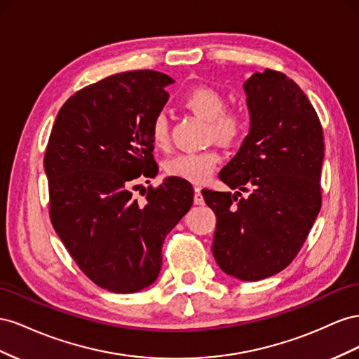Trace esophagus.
Returning <instances> with one entry per match:
<instances>
[{
    "instance_id": "34e87169",
    "label": "esophagus",
    "mask_w": 359,
    "mask_h": 359,
    "mask_svg": "<svg viewBox=\"0 0 359 359\" xmlns=\"http://www.w3.org/2000/svg\"><path fill=\"white\" fill-rule=\"evenodd\" d=\"M194 203L198 204V206H201V204H204V198H203V196H201V188H200V187L194 188Z\"/></svg>"
}]
</instances>
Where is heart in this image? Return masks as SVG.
<instances>
[{
  "label": "heart",
  "instance_id": "1",
  "mask_svg": "<svg viewBox=\"0 0 359 359\" xmlns=\"http://www.w3.org/2000/svg\"><path fill=\"white\" fill-rule=\"evenodd\" d=\"M185 105L209 121V137L219 142H231L242 132V117L236 111H224L225 99L218 90L212 87H197L191 90L185 97ZM153 144L167 149L170 144L168 121L163 112H159L151 121L150 128ZM221 161V155L215 149L201 151H182L165 162V171L170 176L185 179L192 183L208 180L215 167Z\"/></svg>",
  "mask_w": 359,
  "mask_h": 359
}]
</instances>
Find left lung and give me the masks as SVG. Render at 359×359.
<instances>
[{
	"label": "left lung",
	"mask_w": 359,
	"mask_h": 359,
	"mask_svg": "<svg viewBox=\"0 0 359 359\" xmlns=\"http://www.w3.org/2000/svg\"><path fill=\"white\" fill-rule=\"evenodd\" d=\"M250 132L219 179L231 189L203 191L215 212L212 252L222 272L259 281L292 263L319 215L323 130L309 97L281 72L243 83Z\"/></svg>",
	"instance_id": "1"
}]
</instances>
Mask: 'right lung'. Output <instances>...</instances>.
I'll use <instances>...</instances> for the list:
<instances>
[{
  "label": "right lung",
  "mask_w": 359,
  "mask_h": 359,
  "mask_svg": "<svg viewBox=\"0 0 359 359\" xmlns=\"http://www.w3.org/2000/svg\"><path fill=\"white\" fill-rule=\"evenodd\" d=\"M172 83L155 70L108 76L69 97L50 130V221L79 269L109 292L156 281L163 239L192 206L191 183L179 177L163 179L144 204L130 191L138 177L156 176L150 128Z\"/></svg>",
  "instance_id": "right-lung-1"
}]
</instances>
